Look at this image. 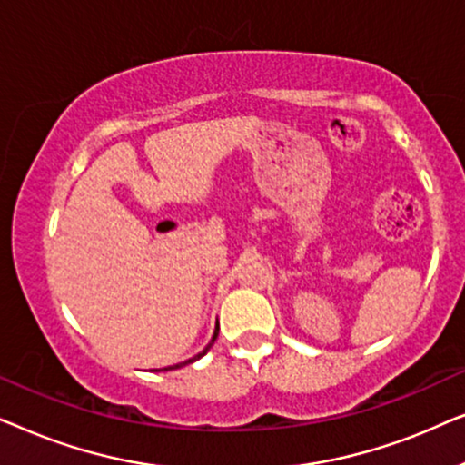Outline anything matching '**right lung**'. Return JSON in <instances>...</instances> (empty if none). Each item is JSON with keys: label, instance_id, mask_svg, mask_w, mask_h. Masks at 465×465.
Here are the masks:
<instances>
[{"label": "right lung", "instance_id": "1", "mask_svg": "<svg viewBox=\"0 0 465 465\" xmlns=\"http://www.w3.org/2000/svg\"><path fill=\"white\" fill-rule=\"evenodd\" d=\"M218 330H220V326L218 323H215V330H213V336H212V341H209V345L203 349L201 353H196L194 358H190V360H186V361H182V364H175V366H167V368H154V372H161V371H175V368H182V366H188V364H193V361H196V360H201L203 355H205L209 349H212V345L215 342V339H218Z\"/></svg>", "mask_w": 465, "mask_h": 465}]
</instances>
